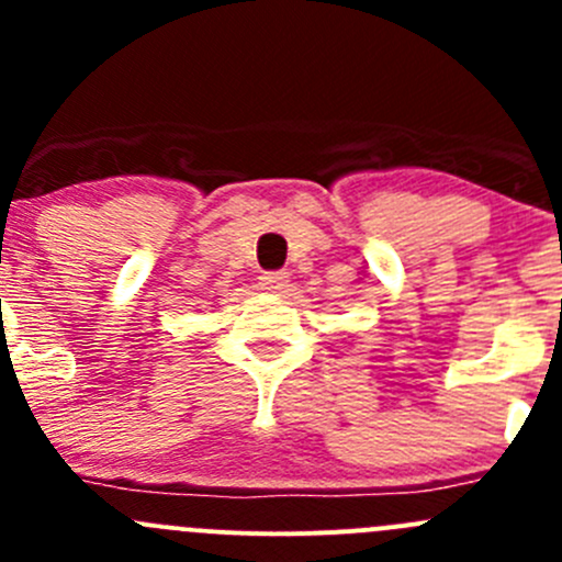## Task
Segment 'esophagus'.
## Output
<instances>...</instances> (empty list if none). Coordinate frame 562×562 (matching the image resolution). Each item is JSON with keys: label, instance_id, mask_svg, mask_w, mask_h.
Returning a JSON list of instances; mask_svg holds the SVG:
<instances>
[{"label": "esophagus", "instance_id": "34e87169", "mask_svg": "<svg viewBox=\"0 0 562 562\" xmlns=\"http://www.w3.org/2000/svg\"><path fill=\"white\" fill-rule=\"evenodd\" d=\"M288 282H291L288 271H266V274L260 277V288L269 293H282L288 288Z\"/></svg>", "mask_w": 562, "mask_h": 562}]
</instances>
